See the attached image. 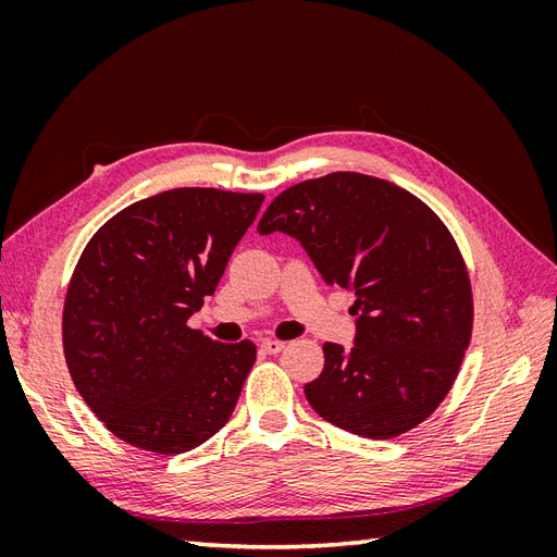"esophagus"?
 <instances>
[{"mask_svg":"<svg viewBox=\"0 0 557 557\" xmlns=\"http://www.w3.org/2000/svg\"><path fill=\"white\" fill-rule=\"evenodd\" d=\"M260 348H262L264 352H269V356H276V352H281V350L285 348V342H278V339H264V342L260 344Z\"/></svg>","mask_w":557,"mask_h":557,"instance_id":"34e87169","label":"esophagus"}]
</instances>
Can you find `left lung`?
<instances>
[{
	"instance_id": "obj_1",
	"label": "left lung",
	"mask_w": 557,
	"mask_h": 557,
	"mask_svg": "<svg viewBox=\"0 0 557 557\" xmlns=\"http://www.w3.org/2000/svg\"><path fill=\"white\" fill-rule=\"evenodd\" d=\"M258 232L290 234L330 285L356 295V346L323 344V372L305 385L313 411L367 440L430 418L474 327L467 264L442 218L391 181L334 172L283 190Z\"/></svg>"
}]
</instances>
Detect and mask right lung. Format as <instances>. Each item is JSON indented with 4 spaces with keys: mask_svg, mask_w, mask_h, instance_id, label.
<instances>
[{
    "mask_svg": "<svg viewBox=\"0 0 557 557\" xmlns=\"http://www.w3.org/2000/svg\"><path fill=\"white\" fill-rule=\"evenodd\" d=\"M262 199L174 188L117 211L83 248L62 309L64 360L117 440L178 455L225 428L256 344L213 342L188 318L213 295Z\"/></svg>",
    "mask_w": 557,
    "mask_h": 557,
    "instance_id": "add662e5",
    "label": "right lung"
}]
</instances>
